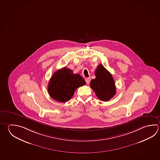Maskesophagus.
Segmentation results:
<instances>
[{
    "mask_svg": "<svg viewBox=\"0 0 160 160\" xmlns=\"http://www.w3.org/2000/svg\"><path fill=\"white\" fill-rule=\"evenodd\" d=\"M85 82H87V84H89L90 82H91V78H85Z\"/></svg>",
    "mask_w": 160,
    "mask_h": 160,
    "instance_id": "obj_1",
    "label": "esophagus"
}]
</instances>
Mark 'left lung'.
Returning a JSON list of instances; mask_svg holds the SVG:
<instances>
[{
  "mask_svg": "<svg viewBox=\"0 0 160 160\" xmlns=\"http://www.w3.org/2000/svg\"><path fill=\"white\" fill-rule=\"evenodd\" d=\"M96 78L91 80L90 87L97 97L102 101H108L116 94V87L112 74L102 64L95 71Z\"/></svg>",
  "mask_w": 160,
  "mask_h": 160,
  "instance_id": "obj_1",
  "label": "left lung"
}]
</instances>
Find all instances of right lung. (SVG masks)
I'll return each mask as SVG.
<instances>
[{
	"instance_id": "1",
	"label": "right lung",
	"mask_w": 160,
	"mask_h": 160,
	"mask_svg": "<svg viewBox=\"0 0 160 160\" xmlns=\"http://www.w3.org/2000/svg\"><path fill=\"white\" fill-rule=\"evenodd\" d=\"M86 84L79 74L66 67L58 69L51 76L48 84V92L53 100L60 102L68 101L76 90Z\"/></svg>"
}]
</instances>
